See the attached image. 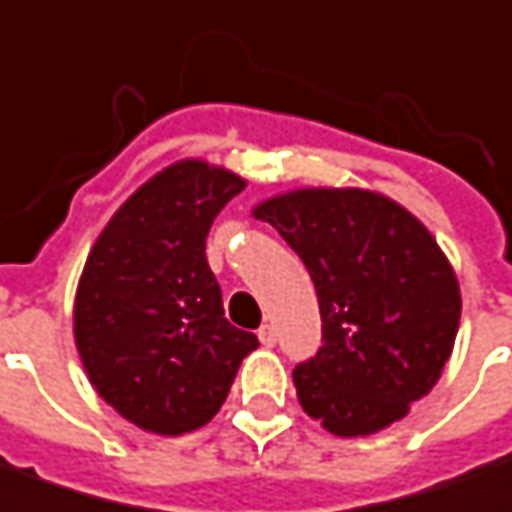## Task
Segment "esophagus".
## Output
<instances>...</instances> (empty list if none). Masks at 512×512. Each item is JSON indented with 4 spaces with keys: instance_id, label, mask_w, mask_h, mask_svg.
<instances>
[{
    "instance_id": "34e87169",
    "label": "esophagus",
    "mask_w": 512,
    "mask_h": 512,
    "mask_svg": "<svg viewBox=\"0 0 512 512\" xmlns=\"http://www.w3.org/2000/svg\"><path fill=\"white\" fill-rule=\"evenodd\" d=\"M259 342H262L264 347H275V342H278V333H275L273 325H262V328H259Z\"/></svg>"
}]
</instances>
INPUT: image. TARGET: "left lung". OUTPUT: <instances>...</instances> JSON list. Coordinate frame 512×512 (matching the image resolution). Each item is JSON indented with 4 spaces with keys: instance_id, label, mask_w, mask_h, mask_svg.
Returning a JSON list of instances; mask_svg holds the SVG:
<instances>
[{
    "instance_id": "obj_1",
    "label": "left lung",
    "mask_w": 512,
    "mask_h": 512,
    "mask_svg": "<svg viewBox=\"0 0 512 512\" xmlns=\"http://www.w3.org/2000/svg\"><path fill=\"white\" fill-rule=\"evenodd\" d=\"M253 217L303 259L320 300L322 347L292 372L303 411L342 438L400 422L436 386L458 336V278L433 234L355 187L275 195Z\"/></svg>"
}]
</instances>
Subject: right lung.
<instances>
[{"mask_svg":"<svg viewBox=\"0 0 512 512\" xmlns=\"http://www.w3.org/2000/svg\"><path fill=\"white\" fill-rule=\"evenodd\" d=\"M242 190L231 170L181 159L112 215L85 262L76 350L101 400L148 433L204 427L259 347L226 320L206 262L209 228Z\"/></svg>","mask_w":512,"mask_h":512,"instance_id":"right-lung-1","label":"right lung"}]
</instances>
